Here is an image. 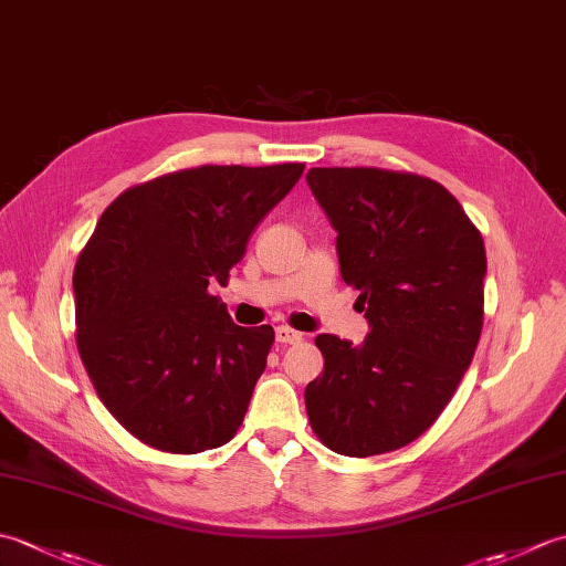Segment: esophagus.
Returning a JSON list of instances; mask_svg holds the SVG:
<instances>
[{"instance_id":"esophagus-1","label":"esophagus","mask_w":566,"mask_h":566,"mask_svg":"<svg viewBox=\"0 0 566 566\" xmlns=\"http://www.w3.org/2000/svg\"><path fill=\"white\" fill-rule=\"evenodd\" d=\"M274 338H276V343H282V345H294V343H302L304 335L294 331V328H290V326H276Z\"/></svg>"}]
</instances>
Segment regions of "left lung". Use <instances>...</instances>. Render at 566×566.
<instances>
[{"label":"left lung","instance_id":"left-lung-1","mask_svg":"<svg viewBox=\"0 0 566 566\" xmlns=\"http://www.w3.org/2000/svg\"><path fill=\"white\" fill-rule=\"evenodd\" d=\"M306 182L338 231L343 282L369 333L318 335L323 375L306 387L318 440L345 457L403 448L436 423L484 326L486 250L448 189L381 167H311Z\"/></svg>","mask_w":566,"mask_h":566}]
</instances>
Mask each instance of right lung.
Masks as SVG:
<instances>
[{"instance_id":"obj_1","label":"right lung","mask_w":566,"mask_h":566,"mask_svg":"<svg viewBox=\"0 0 566 566\" xmlns=\"http://www.w3.org/2000/svg\"><path fill=\"white\" fill-rule=\"evenodd\" d=\"M304 172L201 165L122 191L75 264L77 350L109 413L172 454L221 448L243 423L272 326L243 328L213 296L255 226Z\"/></svg>"}]
</instances>
